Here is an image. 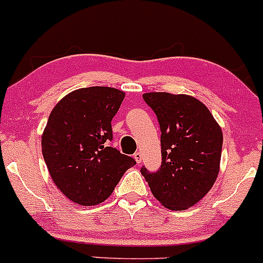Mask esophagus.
<instances>
[{
    "label": "esophagus",
    "mask_w": 263,
    "mask_h": 263,
    "mask_svg": "<svg viewBox=\"0 0 263 263\" xmlns=\"http://www.w3.org/2000/svg\"><path fill=\"white\" fill-rule=\"evenodd\" d=\"M134 158H135V161L138 162V163H140V162H142V153H140V152H135Z\"/></svg>",
    "instance_id": "1"
}]
</instances>
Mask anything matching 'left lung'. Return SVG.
<instances>
[{
  "label": "left lung",
  "mask_w": 263,
  "mask_h": 263,
  "mask_svg": "<svg viewBox=\"0 0 263 263\" xmlns=\"http://www.w3.org/2000/svg\"><path fill=\"white\" fill-rule=\"evenodd\" d=\"M161 128L162 164L140 168L153 196L171 210H185L213 187L219 173L223 133L206 106L189 95H143Z\"/></svg>",
  "instance_id": "1"
}]
</instances>
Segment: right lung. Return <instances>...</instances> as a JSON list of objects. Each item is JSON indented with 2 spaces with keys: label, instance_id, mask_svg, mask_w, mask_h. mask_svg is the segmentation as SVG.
Here are the masks:
<instances>
[{
  "label": "right lung",
  "instance_id": "right-lung-1",
  "mask_svg": "<svg viewBox=\"0 0 263 263\" xmlns=\"http://www.w3.org/2000/svg\"><path fill=\"white\" fill-rule=\"evenodd\" d=\"M124 97L111 87L80 88L51 110L42 137L43 157L57 187L76 204H101L137 163L109 147L111 120Z\"/></svg>",
  "mask_w": 263,
  "mask_h": 263
}]
</instances>
